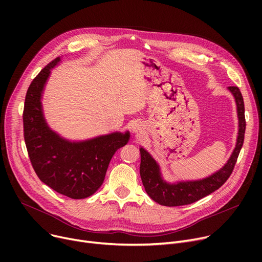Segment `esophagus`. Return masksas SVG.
<instances>
[{"label":"esophagus","instance_id":"obj_1","mask_svg":"<svg viewBox=\"0 0 262 262\" xmlns=\"http://www.w3.org/2000/svg\"><path fill=\"white\" fill-rule=\"evenodd\" d=\"M141 128H142V125L140 123H135L134 125H133V130L135 132V133H138V132H140L141 130Z\"/></svg>","mask_w":262,"mask_h":262}]
</instances>
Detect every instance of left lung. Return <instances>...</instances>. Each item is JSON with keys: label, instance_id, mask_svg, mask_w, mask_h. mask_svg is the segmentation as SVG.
<instances>
[{"label": "left lung", "instance_id": "left-lung-1", "mask_svg": "<svg viewBox=\"0 0 262 262\" xmlns=\"http://www.w3.org/2000/svg\"><path fill=\"white\" fill-rule=\"evenodd\" d=\"M228 89L232 93V95L235 96L237 104L239 133L236 147L233 149L227 163L221 170L202 181L184 182L171 185L164 182L161 178L158 164L152 158V156L144 148H140V176L142 184L145 188L146 193L156 203L163 206H168V207L192 204L217 190L220 187L225 184V182L231 175L243 145L246 122L244 116L243 96L240 89L236 86H230L228 87Z\"/></svg>", "mask_w": 262, "mask_h": 262}]
</instances>
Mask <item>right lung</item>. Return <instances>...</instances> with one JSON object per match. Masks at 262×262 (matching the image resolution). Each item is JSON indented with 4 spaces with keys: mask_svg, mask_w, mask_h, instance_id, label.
I'll return each mask as SVG.
<instances>
[{
    "mask_svg": "<svg viewBox=\"0 0 262 262\" xmlns=\"http://www.w3.org/2000/svg\"><path fill=\"white\" fill-rule=\"evenodd\" d=\"M55 58L33 79L23 109L27 153L39 180L58 193L79 200L92 195L104 182L110 159L125 145L129 133H114L84 142L67 141L49 128L41 108V94Z\"/></svg>",
    "mask_w": 262,
    "mask_h": 262,
    "instance_id": "obj_1",
    "label": "right lung"
}]
</instances>
